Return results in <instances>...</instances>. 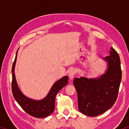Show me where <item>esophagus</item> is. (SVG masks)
<instances>
[{
	"instance_id": "1",
	"label": "esophagus",
	"mask_w": 129,
	"mask_h": 129,
	"mask_svg": "<svg viewBox=\"0 0 129 129\" xmlns=\"http://www.w3.org/2000/svg\"><path fill=\"white\" fill-rule=\"evenodd\" d=\"M75 72L73 71V70H72L69 72V77L70 78V79L71 80H73V78L75 77Z\"/></svg>"
}]
</instances>
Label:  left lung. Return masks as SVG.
I'll return each mask as SVG.
<instances>
[{
    "label": "left lung",
    "instance_id": "1",
    "mask_svg": "<svg viewBox=\"0 0 129 129\" xmlns=\"http://www.w3.org/2000/svg\"><path fill=\"white\" fill-rule=\"evenodd\" d=\"M107 63L104 73L97 78H75L78 109L86 115L95 117L112 108L116 101L122 78L119 56L110 48L109 55L102 58Z\"/></svg>",
    "mask_w": 129,
    "mask_h": 129
}]
</instances>
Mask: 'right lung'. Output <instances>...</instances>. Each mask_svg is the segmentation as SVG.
Returning a JSON list of instances; mask_svg holds the SVG:
<instances>
[{"label": "right lung", "mask_w": 129, "mask_h": 129, "mask_svg": "<svg viewBox=\"0 0 129 129\" xmlns=\"http://www.w3.org/2000/svg\"><path fill=\"white\" fill-rule=\"evenodd\" d=\"M16 52L15 61L12 68V91L14 99L25 112L36 118H45L49 116L54 112L55 106V99L57 94L63 87L68 83L67 76L60 78L54 83L49 93L44 99L40 100L28 98L21 92L17 84L15 75V68L16 65L17 52Z\"/></svg>", "instance_id": "right-lung-1"}]
</instances>
